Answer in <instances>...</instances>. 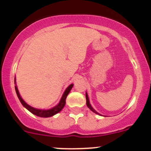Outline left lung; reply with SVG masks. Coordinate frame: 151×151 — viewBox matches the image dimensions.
Returning <instances> with one entry per match:
<instances>
[{"label": "left lung", "instance_id": "left-lung-1", "mask_svg": "<svg viewBox=\"0 0 151 151\" xmlns=\"http://www.w3.org/2000/svg\"><path fill=\"white\" fill-rule=\"evenodd\" d=\"M86 105H87V106H88V108H89L90 110H91L93 112V113H95V114H99L98 113V112H96V111L94 110V109H93L92 107H91V106L90 105V104H89V98H88V95H87V93H86ZM100 115V114H99Z\"/></svg>", "mask_w": 151, "mask_h": 151}]
</instances>
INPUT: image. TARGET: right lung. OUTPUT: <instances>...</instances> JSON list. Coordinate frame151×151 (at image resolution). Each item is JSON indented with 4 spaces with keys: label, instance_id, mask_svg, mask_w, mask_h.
<instances>
[{
    "label": "right lung",
    "instance_id": "1",
    "mask_svg": "<svg viewBox=\"0 0 151 151\" xmlns=\"http://www.w3.org/2000/svg\"><path fill=\"white\" fill-rule=\"evenodd\" d=\"M73 86L74 84H72L67 88V89L65 90V93H64L63 95H62V97L61 99V100H60V103L58 104V105H57L56 106H55L54 108L48 109V110H41V109H37L33 108V107H31L30 106L27 104L23 101V99L21 98L20 93L18 92V88H17L16 86H15V91H16L17 96H18L19 100H20V102H21V104L23 105L24 107H25L27 110L30 111L31 113L35 114V115L37 116L46 118V117L52 116L55 115V114L59 113V112L63 109V107L65 106L66 104V98H67V95L69 94V93H70V91H71V89H72V88L73 87Z\"/></svg>",
    "mask_w": 151,
    "mask_h": 151
}]
</instances>
